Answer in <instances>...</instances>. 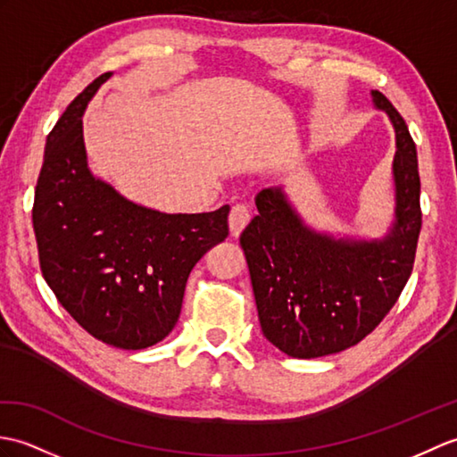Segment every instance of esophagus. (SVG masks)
<instances>
[{
	"label": "esophagus",
	"mask_w": 457,
	"mask_h": 457,
	"mask_svg": "<svg viewBox=\"0 0 457 457\" xmlns=\"http://www.w3.org/2000/svg\"><path fill=\"white\" fill-rule=\"evenodd\" d=\"M251 210L247 204H236L229 212V233L233 237H239V233L249 224Z\"/></svg>",
	"instance_id": "34e87169"
}]
</instances>
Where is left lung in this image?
<instances>
[{
	"label": "left lung",
	"instance_id": "left-lung-1",
	"mask_svg": "<svg viewBox=\"0 0 457 457\" xmlns=\"http://www.w3.org/2000/svg\"><path fill=\"white\" fill-rule=\"evenodd\" d=\"M374 104L395 126V224L381 241L333 239L302 224L280 188L254 198L259 216L239 243L249 264L262 335L292 358L358 345L395 305L415 264L422 224L417 147L384 93Z\"/></svg>",
	"mask_w": 457,
	"mask_h": 457
}]
</instances>
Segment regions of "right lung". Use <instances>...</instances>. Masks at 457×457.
<instances>
[{
  "instance_id": "right-lung-1",
  "label": "right lung",
  "mask_w": 457,
  "mask_h": 457,
  "mask_svg": "<svg viewBox=\"0 0 457 457\" xmlns=\"http://www.w3.org/2000/svg\"><path fill=\"white\" fill-rule=\"evenodd\" d=\"M109 78L89 83L48 134L33 228L42 277L63 310L97 341L142 350L173 331L190 270L228 237L229 206L163 214L89 173L81 116Z\"/></svg>"
}]
</instances>
